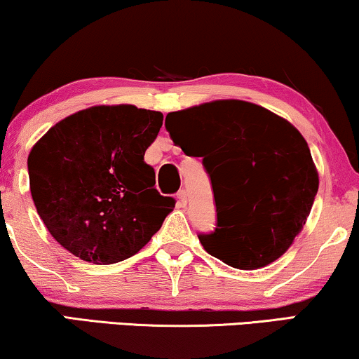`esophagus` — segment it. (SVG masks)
<instances>
[{
  "label": "esophagus",
  "mask_w": 359,
  "mask_h": 359,
  "mask_svg": "<svg viewBox=\"0 0 359 359\" xmlns=\"http://www.w3.org/2000/svg\"><path fill=\"white\" fill-rule=\"evenodd\" d=\"M177 205H179V207L187 205V194H185L184 189L177 192Z\"/></svg>",
  "instance_id": "1"
}]
</instances>
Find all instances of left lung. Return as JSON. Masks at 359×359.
<instances>
[{
  "label": "left lung",
  "instance_id": "obj_1",
  "mask_svg": "<svg viewBox=\"0 0 359 359\" xmlns=\"http://www.w3.org/2000/svg\"><path fill=\"white\" fill-rule=\"evenodd\" d=\"M165 129L187 156L203 157L210 177L217 226L198 233L203 248L240 270L283 255L320 184L303 135L269 109L235 99L169 112Z\"/></svg>",
  "mask_w": 359,
  "mask_h": 359
}]
</instances>
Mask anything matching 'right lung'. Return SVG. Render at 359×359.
Returning a JSON list of instances; mask_svg holds the SVG:
<instances>
[{
    "label": "right lung",
    "instance_id": "1",
    "mask_svg": "<svg viewBox=\"0 0 359 359\" xmlns=\"http://www.w3.org/2000/svg\"><path fill=\"white\" fill-rule=\"evenodd\" d=\"M162 121V112L130 104L94 106L57 122L31 149L36 210L72 255L96 265L126 260L175 207L144 162Z\"/></svg>",
    "mask_w": 359,
    "mask_h": 359
}]
</instances>
